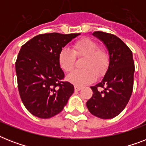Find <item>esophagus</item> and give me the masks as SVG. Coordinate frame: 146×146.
I'll use <instances>...</instances> for the list:
<instances>
[{"label": "esophagus", "mask_w": 146, "mask_h": 146, "mask_svg": "<svg viewBox=\"0 0 146 146\" xmlns=\"http://www.w3.org/2000/svg\"><path fill=\"white\" fill-rule=\"evenodd\" d=\"M74 88H75L76 91H80V89H82V87L79 86H75V87H74Z\"/></svg>", "instance_id": "1"}]
</instances>
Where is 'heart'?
<instances>
[{"label":"heart","mask_w":146,"mask_h":146,"mask_svg":"<svg viewBox=\"0 0 146 146\" xmlns=\"http://www.w3.org/2000/svg\"><path fill=\"white\" fill-rule=\"evenodd\" d=\"M85 57L81 70H76L68 76L69 81L76 86H84L93 82L97 76L102 75L109 64V56L107 50L99 48L96 41L85 38L75 42L73 51L64 48L58 54L60 66L67 73L74 69L76 57Z\"/></svg>","instance_id":"heart-1"}]
</instances>
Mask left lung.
<instances>
[{"instance_id":"8db88e82","label":"left lung","mask_w":146,"mask_h":146,"mask_svg":"<svg viewBox=\"0 0 146 146\" xmlns=\"http://www.w3.org/2000/svg\"><path fill=\"white\" fill-rule=\"evenodd\" d=\"M92 35L106 46L109 65L102 81L91 86L93 95L86 106L94 116L111 119L122 112L133 92L135 71L133 53L116 35L99 31Z\"/></svg>"}]
</instances>
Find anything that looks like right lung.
Returning <instances> with one entry per match:
<instances>
[{"label": "right lung", "mask_w": 146, "mask_h": 146, "mask_svg": "<svg viewBox=\"0 0 146 146\" xmlns=\"http://www.w3.org/2000/svg\"><path fill=\"white\" fill-rule=\"evenodd\" d=\"M80 35L41 34L22 46L16 61L18 89L26 108L35 117L46 119L57 115L73 95L74 86L63 81L58 54Z\"/></svg>", "instance_id": "obj_1"}]
</instances>
